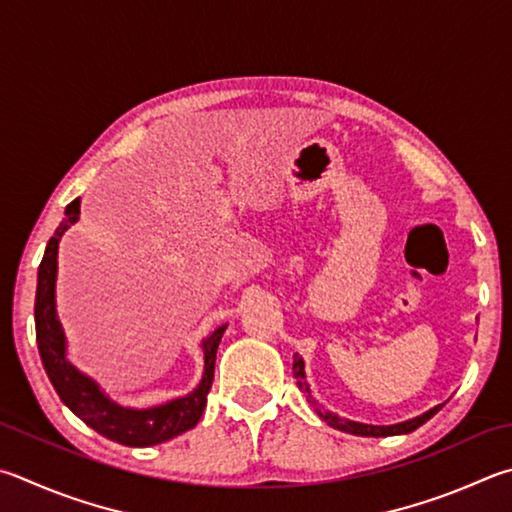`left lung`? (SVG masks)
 <instances>
[{"label":"left lung","instance_id":"left-lung-1","mask_svg":"<svg viewBox=\"0 0 512 512\" xmlns=\"http://www.w3.org/2000/svg\"><path fill=\"white\" fill-rule=\"evenodd\" d=\"M293 376L297 378V387L302 389L306 394V401H309L315 407V414H318L324 423L331 425L333 430H340V432H347V434H356V436H396V434H410L414 432L416 427H421L423 423L430 421V418L441 410L443 405H436L432 410L423 412L421 416H414L410 421H403V423H394V425H371V423H360V421H351V418H342L336 412L331 410H320L318 401H313L311 396V389L309 383H306V371H304V360L302 356H293Z\"/></svg>","mask_w":512,"mask_h":512}]
</instances>
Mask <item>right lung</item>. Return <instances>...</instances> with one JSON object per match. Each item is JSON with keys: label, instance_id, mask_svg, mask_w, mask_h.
<instances>
[{"label": "right lung", "instance_id": "obj_1", "mask_svg": "<svg viewBox=\"0 0 512 512\" xmlns=\"http://www.w3.org/2000/svg\"><path fill=\"white\" fill-rule=\"evenodd\" d=\"M80 215V199L71 201L64 210L62 224L46 244L42 264L37 268L35 293V336L37 349L46 376L58 392L60 401L85 421L91 430L129 448H150V445L170 441L174 436L192 430L206 410V396L215 378V358L221 336L228 324L203 338V374L199 385L190 394L172 398V401L152 407H125L102 389L94 378L82 374L67 356V336L55 309V282H58V248L60 239Z\"/></svg>", "mask_w": 512, "mask_h": 512}]
</instances>
